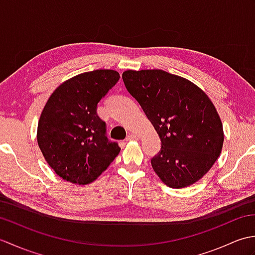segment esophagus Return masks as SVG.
I'll return each instance as SVG.
<instances>
[{
    "label": "esophagus",
    "mask_w": 255,
    "mask_h": 255,
    "mask_svg": "<svg viewBox=\"0 0 255 255\" xmlns=\"http://www.w3.org/2000/svg\"><path fill=\"white\" fill-rule=\"evenodd\" d=\"M126 139L127 140H137L138 136H137V134H134V133H129Z\"/></svg>",
    "instance_id": "1"
}]
</instances>
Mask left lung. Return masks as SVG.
Wrapping results in <instances>:
<instances>
[{
	"instance_id": "obj_1",
	"label": "left lung",
	"mask_w": 255,
	"mask_h": 255,
	"mask_svg": "<svg viewBox=\"0 0 255 255\" xmlns=\"http://www.w3.org/2000/svg\"><path fill=\"white\" fill-rule=\"evenodd\" d=\"M122 78L161 139V150L151 159L156 175L172 188L199 181L224 144L223 124L207 94L163 70H128Z\"/></svg>"
}]
</instances>
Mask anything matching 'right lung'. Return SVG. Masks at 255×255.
Wrapping results in <instances>:
<instances>
[{
  "instance_id": "1",
  "label": "right lung",
  "mask_w": 255,
  "mask_h": 255,
  "mask_svg": "<svg viewBox=\"0 0 255 255\" xmlns=\"http://www.w3.org/2000/svg\"><path fill=\"white\" fill-rule=\"evenodd\" d=\"M115 70H94L67 80L53 91L38 122L37 141L47 163L63 180L95 181L121 148L106 137L97 104L119 80Z\"/></svg>"
}]
</instances>
